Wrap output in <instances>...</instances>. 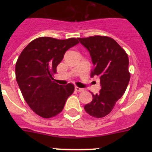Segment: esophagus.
I'll return each instance as SVG.
<instances>
[{
    "mask_svg": "<svg viewBox=\"0 0 152 152\" xmlns=\"http://www.w3.org/2000/svg\"><path fill=\"white\" fill-rule=\"evenodd\" d=\"M75 91H77V92H81V91H84V89H83V88H78V87H75Z\"/></svg>",
    "mask_w": 152,
    "mask_h": 152,
    "instance_id": "esophagus-1",
    "label": "esophagus"
}]
</instances>
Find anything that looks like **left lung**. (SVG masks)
<instances>
[{"mask_svg":"<svg viewBox=\"0 0 152 152\" xmlns=\"http://www.w3.org/2000/svg\"><path fill=\"white\" fill-rule=\"evenodd\" d=\"M78 40L91 57L94 65L91 76L100 77L101 86L99 94H92V101L84 106V110L91 116L104 117L124 94L129 82L128 56L115 40L107 36H90Z\"/></svg>","mask_w":152,"mask_h":152,"instance_id":"8db88e82","label":"left lung"}]
</instances>
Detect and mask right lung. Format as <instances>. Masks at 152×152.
<instances>
[{
  "instance_id": "add662e5",
  "label": "right lung",
  "mask_w": 152,
  "mask_h": 152,
  "mask_svg": "<svg viewBox=\"0 0 152 152\" xmlns=\"http://www.w3.org/2000/svg\"><path fill=\"white\" fill-rule=\"evenodd\" d=\"M79 43L77 39L39 37L28 44L16 63V80L26 102L37 115L51 118L62 111L75 87L59 85L52 75L67 50Z\"/></svg>"
}]
</instances>
